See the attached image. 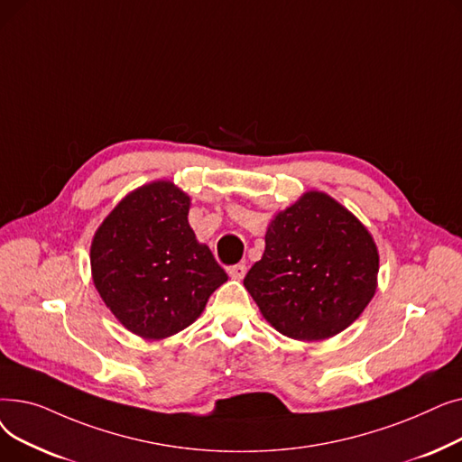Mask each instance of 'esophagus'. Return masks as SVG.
<instances>
[{"mask_svg": "<svg viewBox=\"0 0 462 462\" xmlns=\"http://www.w3.org/2000/svg\"><path fill=\"white\" fill-rule=\"evenodd\" d=\"M228 273H230V277L232 279H236V281H241L245 277V273H247V265L245 263H237V265H232V268L228 270Z\"/></svg>", "mask_w": 462, "mask_h": 462, "instance_id": "34e87169", "label": "esophagus"}]
</instances>
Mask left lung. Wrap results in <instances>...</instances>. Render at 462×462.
<instances>
[{
	"label": "left lung",
	"instance_id": "left-lung-1",
	"mask_svg": "<svg viewBox=\"0 0 462 462\" xmlns=\"http://www.w3.org/2000/svg\"><path fill=\"white\" fill-rule=\"evenodd\" d=\"M378 247L359 218L322 190L273 215L265 249L244 279L262 317L296 341L354 324L378 286Z\"/></svg>",
	"mask_w": 462,
	"mask_h": 462
}]
</instances>
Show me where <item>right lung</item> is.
Returning <instances> with one entry per match:
<instances>
[{"label": "right lung", "mask_w": 462, "mask_h": 462, "mask_svg": "<svg viewBox=\"0 0 462 462\" xmlns=\"http://www.w3.org/2000/svg\"><path fill=\"white\" fill-rule=\"evenodd\" d=\"M190 199L166 180L131 190L97 228L91 279L131 333L161 341L189 328L228 281L189 225Z\"/></svg>", "instance_id": "right-lung-1"}]
</instances>
